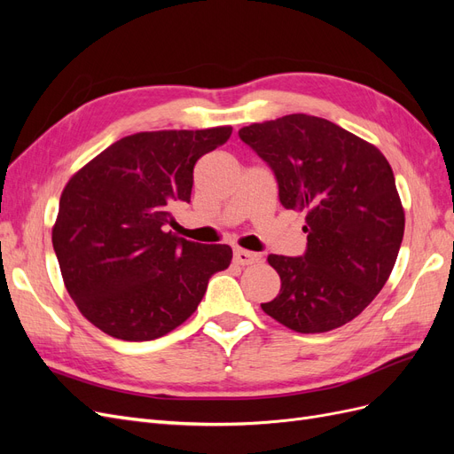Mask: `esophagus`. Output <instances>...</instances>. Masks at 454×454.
Wrapping results in <instances>:
<instances>
[{
    "instance_id": "34e87169",
    "label": "esophagus",
    "mask_w": 454,
    "mask_h": 454,
    "mask_svg": "<svg viewBox=\"0 0 454 454\" xmlns=\"http://www.w3.org/2000/svg\"><path fill=\"white\" fill-rule=\"evenodd\" d=\"M261 261V255L255 254V252H248V250H242V248H237L235 250V263L239 265H254V263H259Z\"/></svg>"
}]
</instances>
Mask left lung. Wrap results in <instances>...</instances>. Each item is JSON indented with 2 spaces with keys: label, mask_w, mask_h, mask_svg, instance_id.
I'll return each mask as SVG.
<instances>
[{
  "label": "left lung",
  "mask_w": 454,
  "mask_h": 454,
  "mask_svg": "<svg viewBox=\"0 0 454 454\" xmlns=\"http://www.w3.org/2000/svg\"><path fill=\"white\" fill-rule=\"evenodd\" d=\"M239 136L277 176L284 208L307 212V252L267 257L282 286L261 309L297 333L345 325L387 284L403 240L405 212L387 157L305 114L254 122Z\"/></svg>",
  "instance_id": "obj_1"
}]
</instances>
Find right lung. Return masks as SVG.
<instances>
[{"instance_id": "add662e5", "label": "right lung", "mask_w": 454, "mask_h": 454, "mask_svg": "<svg viewBox=\"0 0 454 454\" xmlns=\"http://www.w3.org/2000/svg\"><path fill=\"white\" fill-rule=\"evenodd\" d=\"M231 127L125 136L66 184L52 248L79 312L122 340H153L193 314L227 244L176 237V202L191 200L197 160L229 140Z\"/></svg>"}]
</instances>
